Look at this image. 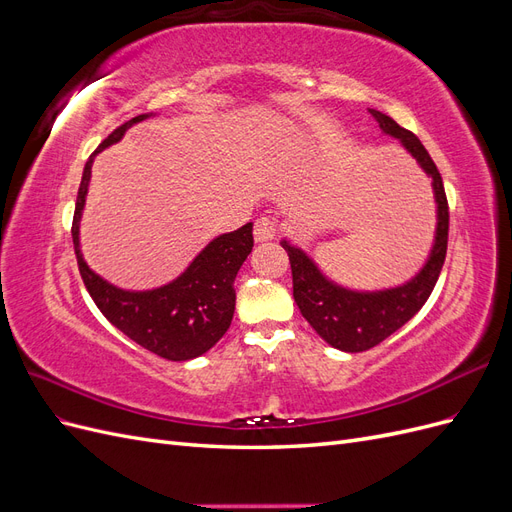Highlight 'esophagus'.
Segmentation results:
<instances>
[{
    "label": "esophagus",
    "mask_w": 512,
    "mask_h": 512,
    "mask_svg": "<svg viewBox=\"0 0 512 512\" xmlns=\"http://www.w3.org/2000/svg\"><path fill=\"white\" fill-rule=\"evenodd\" d=\"M277 237V224L271 218H258L254 224V239L258 243L262 241H271Z\"/></svg>",
    "instance_id": "obj_1"
}]
</instances>
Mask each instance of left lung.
Returning a JSON list of instances; mask_svg holds the SVG:
<instances>
[{"mask_svg":"<svg viewBox=\"0 0 512 512\" xmlns=\"http://www.w3.org/2000/svg\"><path fill=\"white\" fill-rule=\"evenodd\" d=\"M386 136H393L425 170L436 198V237L431 252L412 280L382 290H352L329 280L301 247L282 239L292 269V297L303 318L329 346L344 352H363L393 335L425 305L436 286L448 243V203L438 166L418 138L397 121L371 108Z\"/></svg>","mask_w":512,"mask_h":512,"instance_id":"1","label":"left lung"}]
</instances>
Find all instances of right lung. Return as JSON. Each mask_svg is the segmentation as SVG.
<instances>
[{"mask_svg": "<svg viewBox=\"0 0 512 512\" xmlns=\"http://www.w3.org/2000/svg\"><path fill=\"white\" fill-rule=\"evenodd\" d=\"M151 115H138L119 126L91 153L81 179L72 220L79 271L104 318L132 342L168 361H190L220 342L235 314V277L254 247L252 222L209 241L190 267L173 282L151 290H123L89 269L81 252L79 228L91 179V164L102 149L121 141L128 128Z\"/></svg>", "mask_w": 512, "mask_h": 512, "instance_id": "add662e5", "label": "right lung"}]
</instances>
